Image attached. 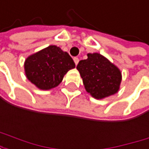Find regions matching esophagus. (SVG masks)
Wrapping results in <instances>:
<instances>
[{
	"instance_id": "obj_1",
	"label": "esophagus",
	"mask_w": 149,
	"mask_h": 149,
	"mask_svg": "<svg viewBox=\"0 0 149 149\" xmlns=\"http://www.w3.org/2000/svg\"><path fill=\"white\" fill-rule=\"evenodd\" d=\"M74 61L75 65H77V64H78V62H79V59H78L77 57H74Z\"/></svg>"
}]
</instances>
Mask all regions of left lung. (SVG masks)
<instances>
[{
	"label": "left lung",
	"mask_w": 149,
	"mask_h": 149,
	"mask_svg": "<svg viewBox=\"0 0 149 149\" xmlns=\"http://www.w3.org/2000/svg\"><path fill=\"white\" fill-rule=\"evenodd\" d=\"M76 68L85 89L93 97L103 99L118 91L121 72L100 53H88V59L80 61Z\"/></svg>",
	"instance_id": "1"
}]
</instances>
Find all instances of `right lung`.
I'll list each match as a JSON object with an SVG mask.
<instances>
[{
  "mask_svg": "<svg viewBox=\"0 0 149 149\" xmlns=\"http://www.w3.org/2000/svg\"><path fill=\"white\" fill-rule=\"evenodd\" d=\"M74 68L69 54L56 45H49L31 55L24 62L26 77L43 90L57 87L68 71Z\"/></svg>",
  "mask_w": 149,
  "mask_h": 149,
  "instance_id": "obj_1",
  "label": "right lung"
}]
</instances>
